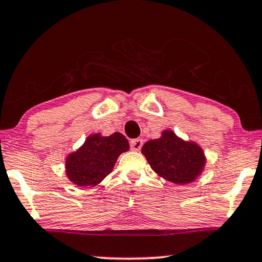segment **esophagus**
Returning a JSON list of instances; mask_svg holds the SVG:
<instances>
[{
	"instance_id": "obj_1",
	"label": "esophagus",
	"mask_w": 262,
	"mask_h": 262,
	"mask_svg": "<svg viewBox=\"0 0 262 262\" xmlns=\"http://www.w3.org/2000/svg\"><path fill=\"white\" fill-rule=\"evenodd\" d=\"M142 145H143V139H141V138H137V139H131V142H130V147H131L132 150H135V151L141 150Z\"/></svg>"
}]
</instances>
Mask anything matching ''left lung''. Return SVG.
Segmentation results:
<instances>
[{"label": "left lung", "mask_w": 262, "mask_h": 262, "mask_svg": "<svg viewBox=\"0 0 262 262\" xmlns=\"http://www.w3.org/2000/svg\"><path fill=\"white\" fill-rule=\"evenodd\" d=\"M152 171L174 184H188L201 174L206 164L202 148L195 142H186L171 130L160 138L150 139L142 147Z\"/></svg>", "instance_id": "1"}]
</instances>
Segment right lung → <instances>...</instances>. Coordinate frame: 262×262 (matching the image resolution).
<instances>
[{
    "label": "right lung",
    "instance_id": "1",
    "mask_svg": "<svg viewBox=\"0 0 262 262\" xmlns=\"http://www.w3.org/2000/svg\"><path fill=\"white\" fill-rule=\"evenodd\" d=\"M128 149V141L120 132L90 135L78 150L66 158V174L78 186L97 185L112 172L119 155Z\"/></svg>",
    "mask_w": 262,
    "mask_h": 262
}]
</instances>
